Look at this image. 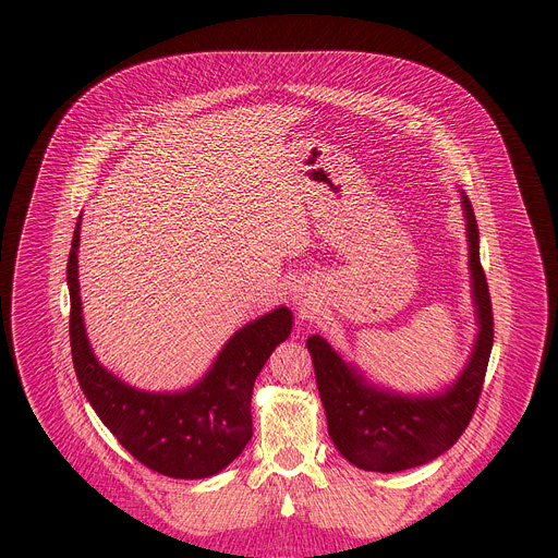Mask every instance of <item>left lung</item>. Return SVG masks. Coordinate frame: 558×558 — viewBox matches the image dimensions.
<instances>
[{"instance_id": "obj_1", "label": "left lung", "mask_w": 558, "mask_h": 558, "mask_svg": "<svg viewBox=\"0 0 558 558\" xmlns=\"http://www.w3.org/2000/svg\"><path fill=\"white\" fill-rule=\"evenodd\" d=\"M462 199L481 330L473 359L453 387L436 398L383 393L367 387L322 337L314 335L307 339L328 434L337 451L363 471L398 473L432 462L458 442L475 414L494 343V316L487 279L478 259L477 219L469 197L464 195Z\"/></svg>"}]
</instances>
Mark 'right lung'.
Segmentation results:
<instances>
[{"instance_id":"right-lung-1","label":"right lung","mask_w":558,"mask_h":558,"mask_svg":"<svg viewBox=\"0 0 558 558\" xmlns=\"http://www.w3.org/2000/svg\"><path fill=\"white\" fill-rule=\"evenodd\" d=\"M77 246L80 223L66 272L71 352L81 391L120 445L150 471L173 478L217 475L251 440V391L272 350L288 339L292 314L279 307L240 328L193 389L173 396L144 393L102 369L87 343L81 318Z\"/></svg>"}]
</instances>
